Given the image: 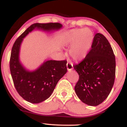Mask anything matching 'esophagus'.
<instances>
[{
    "instance_id": "1",
    "label": "esophagus",
    "mask_w": 127,
    "mask_h": 127,
    "mask_svg": "<svg viewBox=\"0 0 127 127\" xmlns=\"http://www.w3.org/2000/svg\"><path fill=\"white\" fill-rule=\"evenodd\" d=\"M67 68L68 71H71L73 68V64L71 63H67Z\"/></svg>"
}]
</instances>
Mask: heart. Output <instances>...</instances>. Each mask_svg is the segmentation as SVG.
Wrapping results in <instances>:
<instances>
[{
	"mask_svg": "<svg viewBox=\"0 0 127 127\" xmlns=\"http://www.w3.org/2000/svg\"><path fill=\"white\" fill-rule=\"evenodd\" d=\"M93 34L88 29H75L68 31L63 37V43L68 46H72L70 55L76 61L82 60L87 56L91 47Z\"/></svg>",
	"mask_w": 127,
	"mask_h": 127,
	"instance_id": "b5f03b06",
	"label": "heart"
}]
</instances>
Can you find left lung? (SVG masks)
<instances>
[{
  "instance_id": "8db88e82",
  "label": "left lung",
  "mask_w": 127,
  "mask_h": 127,
  "mask_svg": "<svg viewBox=\"0 0 127 127\" xmlns=\"http://www.w3.org/2000/svg\"><path fill=\"white\" fill-rule=\"evenodd\" d=\"M73 67L79 76L75 87L79 98L89 106L101 104L111 91L116 71L115 54L105 36L95 34L91 50Z\"/></svg>"
}]
</instances>
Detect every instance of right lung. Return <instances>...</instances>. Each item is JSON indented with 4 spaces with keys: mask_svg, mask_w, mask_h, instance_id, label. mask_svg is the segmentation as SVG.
Instances as JSON below:
<instances>
[{
    "mask_svg": "<svg viewBox=\"0 0 127 127\" xmlns=\"http://www.w3.org/2000/svg\"><path fill=\"white\" fill-rule=\"evenodd\" d=\"M62 27L59 23H34L19 36L13 45L9 62L13 82L20 95L30 103H39L50 97L57 82L66 73L67 61L48 60L36 70H27L19 60L23 38L35 29L50 32Z\"/></svg>",
    "mask_w": 127,
    "mask_h": 127,
    "instance_id": "add662e5",
    "label": "right lung"
}]
</instances>
